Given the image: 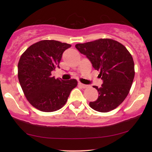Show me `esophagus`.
Masks as SVG:
<instances>
[{"instance_id": "1", "label": "esophagus", "mask_w": 152, "mask_h": 152, "mask_svg": "<svg viewBox=\"0 0 152 152\" xmlns=\"http://www.w3.org/2000/svg\"><path fill=\"white\" fill-rule=\"evenodd\" d=\"M78 85L79 86H80L82 88H87V87H88V85H86V84H82V83H80V82H79L78 83Z\"/></svg>"}]
</instances>
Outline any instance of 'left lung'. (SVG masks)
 <instances>
[{"label":"left lung","mask_w":152,"mask_h":152,"mask_svg":"<svg viewBox=\"0 0 152 152\" xmlns=\"http://www.w3.org/2000/svg\"><path fill=\"white\" fill-rule=\"evenodd\" d=\"M75 47L100 72L99 77L103 81L100 88L94 86L99 97L96 101L90 102V107L102 113L116 109L127 97L134 78V61L131 53L121 43L111 39L78 43Z\"/></svg>","instance_id":"obj_1"}]
</instances>
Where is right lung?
I'll use <instances>...</instances> for the list:
<instances>
[{
  "label": "right lung",
  "mask_w": 152,
  "mask_h": 152,
  "mask_svg": "<svg viewBox=\"0 0 152 152\" xmlns=\"http://www.w3.org/2000/svg\"><path fill=\"white\" fill-rule=\"evenodd\" d=\"M71 45L55 40H42L28 48L18 64V78L29 103L43 112L60 109L68 101L76 79H56L51 72L60 68L64 51Z\"/></svg>",
  "instance_id": "1"
}]
</instances>
